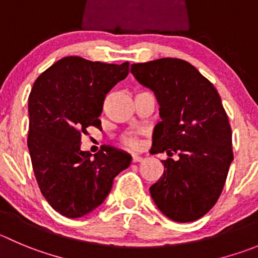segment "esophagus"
I'll list each match as a JSON object with an SVG mask.
<instances>
[{
	"label": "esophagus",
	"instance_id": "1",
	"mask_svg": "<svg viewBox=\"0 0 258 258\" xmlns=\"http://www.w3.org/2000/svg\"><path fill=\"white\" fill-rule=\"evenodd\" d=\"M132 162H134V163L143 162V158H141V156H139V155H136V154H134V155H132Z\"/></svg>",
	"mask_w": 258,
	"mask_h": 258
}]
</instances>
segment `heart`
Listing matches in <instances>:
<instances>
[{
    "label": "heart",
    "mask_w": 258,
    "mask_h": 258,
    "mask_svg": "<svg viewBox=\"0 0 258 258\" xmlns=\"http://www.w3.org/2000/svg\"><path fill=\"white\" fill-rule=\"evenodd\" d=\"M122 143H123V145L128 146V148H131V149L140 148V141H139V139L135 136H131V135H128V136H124L123 139H122Z\"/></svg>",
    "instance_id": "obj_1"
}]
</instances>
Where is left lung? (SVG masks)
<instances>
[{"mask_svg": "<svg viewBox=\"0 0 258 258\" xmlns=\"http://www.w3.org/2000/svg\"><path fill=\"white\" fill-rule=\"evenodd\" d=\"M131 72L160 105L150 153L179 156L163 160L164 173L150 187L151 197L172 220H197L216 204L233 162L232 128L220 95L183 59L135 63Z\"/></svg>", "mask_w": 258, "mask_h": 258, "instance_id": "obj_1", "label": "left lung"}]
</instances>
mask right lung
Returning a JSON list of instances; mask_svg holds the SVG:
<instances>
[{"label": "right lung", "instance_id": "obj_1", "mask_svg": "<svg viewBox=\"0 0 258 258\" xmlns=\"http://www.w3.org/2000/svg\"><path fill=\"white\" fill-rule=\"evenodd\" d=\"M128 62L59 59L35 80L29 95L28 148L40 192L57 213L81 218L102 205L131 155L105 146L91 156L81 135L100 127L105 95L127 78Z\"/></svg>", "mask_w": 258, "mask_h": 258}]
</instances>
